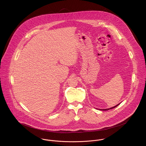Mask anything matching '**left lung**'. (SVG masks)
Returning <instances> with one entry per match:
<instances>
[{
  "instance_id": "obj_1",
  "label": "left lung",
  "mask_w": 146,
  "mask_h": 146,
  "mask_svg": "<svg viewBox=\"0 0 146 146\" xmlns=\"http://www.w3.org/2000/svg\"><path fill=\"white\" fill-rule=\"evenodd\" d=\"M119 105V104H118V105H116V106H114V107H113V108H110V109H101H101H100V110H104V111H105V110H110V109H113V108H115V107H117V106H118V105Z\"/></svg>"
}]
</instances>
